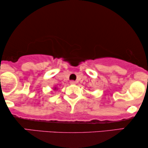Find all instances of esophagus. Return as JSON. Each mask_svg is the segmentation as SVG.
Segmentation results:
<instances>
[{
    "instance_id": "obj_1",
    "label": "esophagus",
    "mask_w": 148,
    "mask_h": 148,
    "mask_svg": "<svg viewBox=\"0 0 148 148\" xmlns=\"http://www.w3.org/2000/svg\"><path fill=\"white\" fill-rule=\"evenodd\" d=\"M70 84H76V82H75V81H71Z\"/></svg>"
}]
</instances>
